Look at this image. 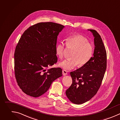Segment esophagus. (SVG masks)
Here are the masks:
<instances>
[{
    "label": "esophagus",
    "mask_w": 120,
    "mask_h": 120,
    "mask_svg": "<svg viewBox=\"0 0 120 120\" xmlns=\"http://www.w3.org/2000/svg\"><path fill=\"white\" fill-rule=\"evenodd\" d=\"M62 74H63V75H67L68 74V73H67L66 70H62Z\"/></svg>",
    "instance_id": "esophagus-1"
}]
</instances>
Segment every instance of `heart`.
Segmentation results:
<instances>
[{"mask_svg": "<svg viewBox=\"0 0 120 120\" xmlns=\"http://www.w3.org/2000/svg\"><path fill=\"white\" fill-rule=\"evenodd\" d=\"M66 45L68 47L73 49V51L71 53V58L64 60L59 64V66L65 70L73 69L78 64L80 67L85 65L93 56V45L82 36L75 35L69 37L66 40ZM65 47L63 42L58 43L56 46V54L60 59L64 56Z\"/></svg>", "mask_w": 120, "mask_h": 120, "instance_id": "obj_1", "label": "heart"}]
</instances>
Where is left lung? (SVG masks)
<instances>
[{
  "label": "left lung",
  "mask_w": 120,
  "mask_h": 120,
  "mask_svg": "<svg viewBox=\"0 0 120 120\" xmlns=\"http://www.w3.org/2000/svg\"><path fill=\"white\" fill-rule=\"evenodd\" d=\"M88 30L94 37L93 56L86 64L70 72L72 83L66 91L69 100L77 105L89 101L96 94L106 68V52L102 38L95 30Z\"/></svg>",
  "instance_id": "8db88e82"
}]
</instances>
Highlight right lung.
Returning <instances> with one entry per match:
<instances>
[{
    "label": "right lung",
    "instance_id": "1",
    "mask_svg": "<svg viewBox=\"0 0 120 120\" xmlns=\"http://www.w3.org/2000/svg\"><path fill=\"white\" fill-rule=\"evenodd\" d=\"M64 27L52 22H40L21 36L15 52V73L18 85L27 95H42L62 75L61 68H47L57 62V37Z\"/></svg>",
    "mask_w": 120,
    "mask_h": 120
}]
</instances>
